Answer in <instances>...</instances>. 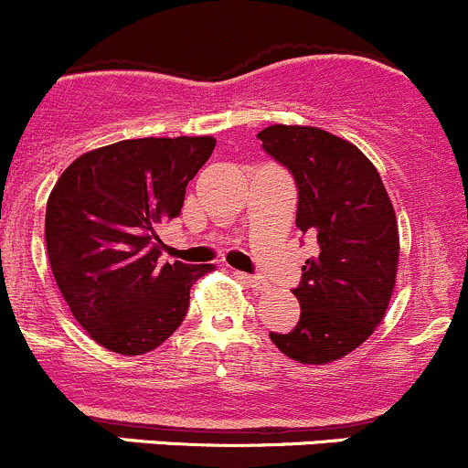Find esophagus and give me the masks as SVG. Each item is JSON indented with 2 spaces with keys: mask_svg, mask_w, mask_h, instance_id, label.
I'll return each mask as SVG.
<instances>
[{
  "mask_svg": "<svg viewBox=\"0 0 468 468\" xmlns=\"http://www.w3.org/2000/svg\"><path fill=\"white\" fill-rule=\"evenodd\" d=\"M236 277H239V280H243L245 284H248L250 289H254V291H266L268 289V282L263 280V277H259V275H248V272H236Z\"/></svg>",
  "mask_w": 468,
  "mask_h": 468,
  "instance_id": "34e87169",
  "label": "esophagus"
}]
</instances>
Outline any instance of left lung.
<instances>
[{
	"instance_id": "left-lung-1",
	"label": "left lung",
	"mask_w": 468,
	"mask_h": 468,
	"mask_svg": "<svg viewBox=\"0 0 468 468\" xmlns=\"http://www.w3.org/2000/svg\"><path fill=\"white\" fill-rule=\"evenodd\" d=\"M298 186L295 225L316 240L293 289L300 321L271 341L300 364L346 357L385 318L396 284L398 225L376 165L318 127L271 124L257 133Z\"/></svg>"
}]
</instances>
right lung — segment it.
<instances>
[{
	"label": "right lung",
	"instance_id": "obj_1",
	"mask_svg": "<svg viewBox=\"0 0 468 468\" xmlns=\"http://www.w3.org/2000/svg\"><path fill=\"white\" fill-rule=\"evenodd\" d=\"M211 136L133 138L72 161L52 188L45 240L54 280L79 325L104 348L143 355L164 344L211 263H161L159 225L182 214Z\"/></svg>",
	"mask_w": 468,
	"mask_h": 468
}]
</instances>
